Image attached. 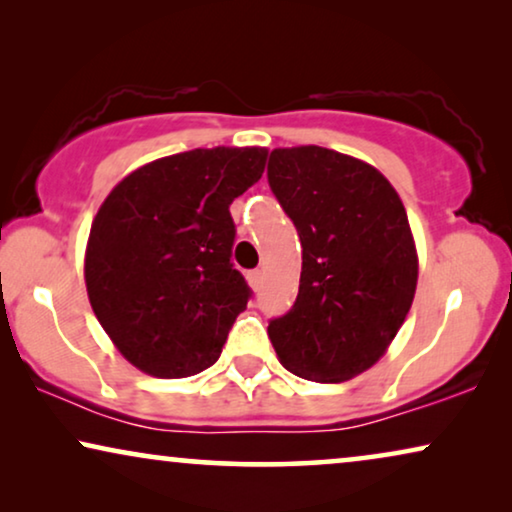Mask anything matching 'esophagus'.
Returning <instances> with one entry per match:
<instances>
[{
	"label": "esophagus",
	"mask_w": 512,
	"mask_h": 512,
	"mask_svg": "<svg viewBox=\"0 0 512 512\" xmlns=\"http://www.w3.org/2000/svg\"><path fill=\"white\" fill-rule=\"evenodd\" d=\"M247 282H249L251 289L258 291V289H261V284H263V272H261V270H251V272H247Z\"/></svg>",
	"instance_id": "obj_1"
}]
</instances>
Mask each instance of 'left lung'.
Masks as SVG:
<instances>
[{
	"mask_svg": "<svg viewBox=\"0 0 512 512\" xmlns=\"http://www.w3.org/2000/svg\"><path fill=\"white\" fill-rule=\"evenodd\" d=\"M268 184L303 247L296 303L268 324L277 359L305 380H352L387 352L415 298L403 202L373 165L321 146L272 151Z\"/></svg>",
	"mask_w": 512,
	"mask_h": 512,
	"instance_id": "1",
	"label": "left lung"
}]
</instances>
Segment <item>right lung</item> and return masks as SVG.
Listing matches in <instances>:
<instances>
[{
	"label": "right lung",
	"instance_id": "add662e5",
	"mask_svg": "<svg viewBox=\"0 0 512 512\" xmlns=\"http://www.w3.org/2000/svg\"><path fill=\"white\" fill-rule=\"evenodd\" d=\"M268 151L193 149L128 174L102 202L86 247L97 321L132 366L174 380L214 366L249 284L235 270L230 205Z\"/></svg>",
	"mask_w": 512,
	"mask_h": 512
}]
</instances>
